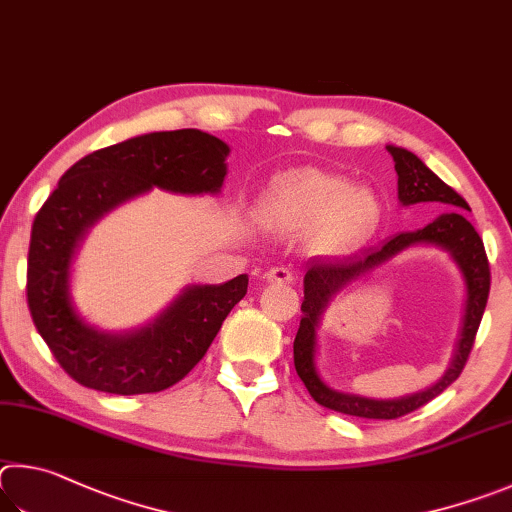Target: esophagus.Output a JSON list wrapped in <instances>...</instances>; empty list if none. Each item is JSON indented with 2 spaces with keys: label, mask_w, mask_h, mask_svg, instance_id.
Segmentation results:
<instances>
[{
  "label": "esophagus",
  "mask_w": 512,
  "mask_h": 512,
  "mask_svg": "<svg viewBox=\"0 0 512 512\" xmlns=\"http://www.w3.org/2000/svg\"><path fill=\"white\" fill-rule=\"evenodd\" d=\"M265 279L270 283L290 285V283H294V272L290 270V267H272V270L265 274Z\"/></svg>",
  "instance_id": "obj_1"
}]
</instances>
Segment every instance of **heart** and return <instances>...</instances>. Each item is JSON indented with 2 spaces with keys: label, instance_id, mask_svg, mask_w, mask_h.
Returning a JSON list of instances; mask_svg holds the SVG:
<instances>
[{
  "label": "heart",
  "instance_id": "heart-1",
  "mask_svg": "<svg viewBox=\"0 0 512 512\" xmlns=\"http://www.w3.org/2000/svg\"><path fill=\"white\" fill-rule=\"evenodd\" d=\"M261 218L281 233H306L319 247H339L371 229L378 202L371 191L319 168L281 175L265 193Z\"/></svg>",
  "mask_w": 512,
  "mask_h": 512
}]
</instances>
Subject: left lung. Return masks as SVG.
I'll use <instances>...</instances> for the list:
<instances>
[{
	"instance_id": "8db88e82",
	"label": "left lung",
	"mask_w": 512,
	"mask_h": 512,
	"mask_svg": "<svg viewBox=\"0 0 512 512\" xmlns=\"http://www.w3.org/2000/svg\"><path fill=\"white\" fill-rule=\"evenodd\" d=\"M393 161H396L398 173V197L400 202L418 204V202H443L454 204L468 209V202L447 186L441 177H436L423 161H420L414 152L405 148L387 146ZM418 241H432L451 251L455 260L460 263L469 285V301L466 302V319L462 329V339L457 347L453 366L444 376L441 383H437L432 390L416 397L402 401H369L359 397H346L345 394L333 392L318 380L314 371V328L320 316V310L325 307L327 299L348 282L361 278L375 266L386 262L402 248ZM490 294V263L486 256V247L479 233L474 231L472 224L463 218L461 213H445L441 218L427 224L425 229L418 231H405L398 236L382 242L380 247L366 249L362 254L344 258V261H324V258H315L310 261L306 279H303V303H301V324L294 337V369H297L299 378L306 384L310 396L319 402L321 407L339 411L346 416H360V418H378V420H393L400 416H407L411 411L427 405L429 400L450 387V384L459 378L465 369L470 351L474 346V337L481 324L483 310H486Z\"/></svg>"
}]
</instances>
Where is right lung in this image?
<instances>
[{
	"instance_id": "add662e5",
	"label": "right lung",
	"mask_w": 512,
	"mask_h": 512,
	"mask_svg": "<svg viewBox=\"0 0 512 512\" xmlns=\"http://www.w3.org/2000/svg\"><path fill=\"white\" fill-rule=\"evenodd\" d=\"M227 155V143L200 130L143 134L76 161L35 213L26 301L35 328L71 380L119 396L157 393L184 380L209 351L222 321L247 294V274L188 288L155 324L116 337L78 319L67 272L76 242L105 211L152 186L218 193Z\"/></svg>"
}]
</instances>
